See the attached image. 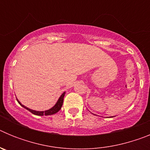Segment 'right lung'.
I'll list each match as a JSON object with an SVG mask.
<instances>
[{
    "label": "right lung",
    "instance_id": "obj_1",
    "mask_svg": "<svg viewBox=\"0 0 150 150\" xmlns=\"http://www.w3.org/2000/svg\"><path fill=\"white\" fill-rule=\"evenodd\" d=\"M64 95H65V91H64L62 95H61L60 98H59V100H58V101L56 102V104H55L53 107H52V108H50V110H45V111H37V110H31L30 109V108H28V107H26L25 106H24L23 104H21L20 102H19V100H18L17 98L16 100L18 102V104H20L22 107H23L24 108H25L26 110L30 111V112H32L33 114L37 115V116H43V115H44V116H50V115L55 114V113H56V112H58L59 110H60L61 108H62V104H63V100H64Z\"/></svg>",
    "mask_w": 150,
    "mask_h": 150
}]
</instances>
